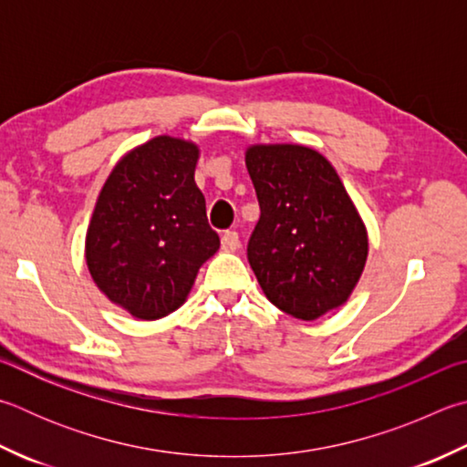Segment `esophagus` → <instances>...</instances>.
<instances>
[{
	"label": "esophagus",
	"mask_w": 467,
	"mask_h": 467,
	"mask_svg": "<svg viewBox=\"0 0 467 467\" xmlns=\"http://www.w3.org/2000/svg\"><path fill=\"white\" fill-rule=\"evenodd\" d=\"M223 249L224 251H236L241 247V241H239V233L236 231H226L224 234H223Z\"/></svg>",
	"instance_id": "obj_1"
}]
</instances>
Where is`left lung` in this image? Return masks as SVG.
Listing matches in <instances>:
<instances>
[{
	"label": "left lung",
	"mask_w": 467,
	"mask_h": 467,
	"mask_svg": "<svg viewBox=\"0 0 467 467\" xmlns=\"http://www.w3.org/2000/svg\"><path fill=\"white\" fill-rule=\"evenodd\" d=\"M261 216L247 257L267 300L317 320L358 285L368 231L335 167L302 145H253L244 155Z\"/></svg>",
	"instance_id": "1"
}]
</instances>
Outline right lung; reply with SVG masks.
<instances>
[{
  "label": "right lung",
  "instance_id": "obj_1",
  "mask_svg": "<svg viewBox=\"0 0 467 467\" xmlns=\"http://www.w3.org/2000/svg\"><path fill=\"white\" fill-rule=\"evenodd\" d=\"M198 157L193 142L157 137L118 161L98 196L86 236L89 274L140 320L180 308L220 247L193 182Z\"/></svg>",
  "mask_w": 467,
  "mask_h": 467
}]
</instances>
